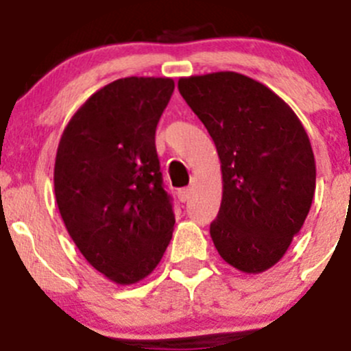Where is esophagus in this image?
I'll return each mask as SVG.
<instances>
[{"label": "esophagus", "instance_id": "34e87169", "mask_svg": "<svg viewBox=\"0 0 351 351\" xmlns=\"http://www.w3.org/2000/svg\"><path fill=\"white\" fill-rule=\"evenodd\" d=\"M176 195H178L180 202H186L190 198V195H192V190H190V189H180Z\"/></svg>", "mask_w": 351, "mask_h": 351}]
</instances>
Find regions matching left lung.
<instances>
[{
    "mask_svg": "<svg viewBox=\"0 0 351 351\" xmlns=\"http://www.w3.org/2000/svg\"><path fill=\"white\" fill-rule=\"evenodd\" d=\"M178 90L221 159L214 246L231 267L261 274L278 263L309 214L316 190L309 137L280 97L244 74L182 77Z\"/></svg>",
    "mask_w": 351,
    "mask_h": 351,
    "instance_id": "8db88e82",
    "label": "left lung"
}]
</instances>
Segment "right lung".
Listing matches in <instances>:
<instances>
[{"mask_svg": "<svg viewBox=\"0 0 351 351\" xmlns=\"http://www.w3.org/2000/svg\"><path fill=\"white\" fill-rule=\"evenodd\" d=\"M169 77H122L91 95L59 141L54 192L67 232L88 263L120 285L146 278L173 236L156 125Z\"/></svg>", "mask_w": 351, "mask_h": 351, "instance_id": "1", "label": "right lung"}]
</instances>
